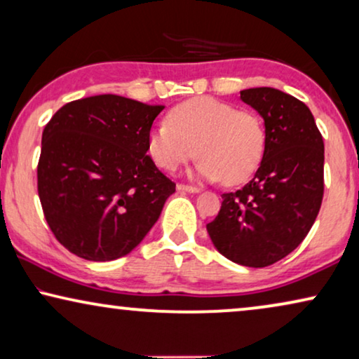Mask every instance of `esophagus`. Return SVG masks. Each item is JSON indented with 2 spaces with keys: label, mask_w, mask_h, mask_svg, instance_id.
Here are the masks:
<instances>
[{
  "label": "esophagus",
  "mask_w": 359,
  "mask_h": 359,
  "mask_svg": "<svg viewBox=\"0 0 359 359\" xmlns=\"http://www.w3.org/2000/svg\"><path fill=\"white\" fill-rule=\"evenodd\" d=\"M178 191H186V193H199V188H196V186H189V184H178Z\"/></svg>",
  "instance_id": "1"
}]
</instances>
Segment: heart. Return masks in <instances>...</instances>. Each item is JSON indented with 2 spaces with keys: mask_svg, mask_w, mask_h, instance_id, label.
<instances>
[{
  "mask_svg": "<svg viewBox=\"0 0 359 359\" xmlns=\"http://www.w3.org/2000/svg\"><path fill=\"white\" fill-rule=\"evenodd\" d=\"M266 129L257 112L235 109L229 102L198 96L175 106L168 122H158L147 135V150L163 170H176L194 154L199 178L238 184L262 163Z\"/></svg>",
  "mask_w": 359,
  "mask_h": 359,
  "instance_id": "b5f03b06",
  "label": "heart"
}]
</instances>
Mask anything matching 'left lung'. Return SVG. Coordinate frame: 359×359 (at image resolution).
I'll return each mask as SVG.
<instances>
[{"label": "left lung", "instance_id": "obj_1", "mask_svg": "<svg viewBox=\"0 0 359 359\" xmlns=\"http://www.w3.org/2000/svg\"><path fill=\"white\" fill-rule=\"evenodd\" d=\"M240 100L264 121L266 149L257 173L208 224L230 262L264 268L287 257L316 222L323 198V140L309 107L274 88H250Z\"/></svg>", "mask_w": 359, "mask_h": 359}]
</instances>
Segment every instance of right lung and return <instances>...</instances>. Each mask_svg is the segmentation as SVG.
<instances>
[{"mask_svg": "<svg viewBox=\"0 0 359 359\" xmlns=\"http://www.w3.org/2000/svg\"><path fill=\"white\" fill-rule=\"evenodd\" d=\"M163 106L100 95L60 107L42 132L37 189L55 238L76 257L111 262L150 232L176 184L147 155Z\"/></svg>", "mask_w": 359, "mask_h": 359, "instance_id": "right-lung-1", "label": "right lung"}]
</instances>
